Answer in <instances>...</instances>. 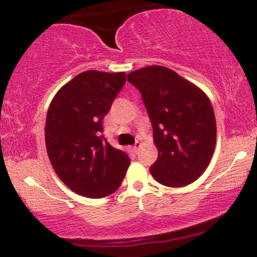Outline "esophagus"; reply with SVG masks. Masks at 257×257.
<instances>
[{
	"instance_id": "34e87169",
	"label": "esophagus",
	"mask_w": 257,
	"mask_h": 257,
	"mask_svg": "<svg viewBox=\"0 0 257 257\" xmlns=\"http://www.w3.org/2000/svg\"><path fill=\"white\" fill-rule=\"evenodd\" d=\"M140 149H141V143H140V141H137V143L134 144V147H133V150H134V151L138 153L139 150H140Z\"/></svg>"
}]
</instances>
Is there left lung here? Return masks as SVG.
Listing matches in <instances>:
<instances>
[{
    "instance_id": "obj_1",
    "label": "left lung",
    "mask_w": 257,
    "mask_h": 257,
    "mask_svg": "<svg viewBox=\"0 0 257 257\" xmlns=\"http://www.w3.org/2000/svg\"><path fill=\"white\" fill-rule=\"evenodd\" d=\"M140 91L153 128L158 158L150 168L159 184L190 185L204 173L216 144V120L208 96L164 66L128 73Z\"/></svg>"
}]
</instances>
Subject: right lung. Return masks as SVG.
Listing matches in <instances>:
<instances>
[{
  "instance_id": "1",
  "label": "right lung",
  "mask_w": 257,
  "mask_h": 257,
  "mask_svg": "<svg viewBox=\"0 0 257 257\" xmlns=\"http://www.w3.org/2000/svg\"><path fill=\"white\" fill-rule=\"evenodd\" d=\"M125 83V73L85 71L55 94L46 120V147L57 175L88 198L110 196L131 164L102 137V119Z\"/></svg>"
}]
</instances>
